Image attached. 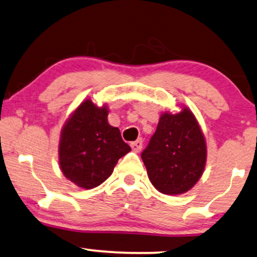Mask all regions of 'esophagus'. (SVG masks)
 I'll use <instances>...</instances> for the list:
<instances>
[{"instance_id": "obj_1", "label": "esophagus", "mask_w": 257, "mask_h": 257, "mask_svg": "<svg viewBox=\"0 0 257 257\" xmlns=\"http://www.w3.org/2000/svg\"><path fill=\"white\" fill-rule=\"evenodd\" d=\"M142 146H144V141H142V139H138L137 141H133L131 144L132 150L134 151V152H140L142 150Z\"/></svg>"}]
</instances>
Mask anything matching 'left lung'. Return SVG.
I'll list each match as a JSON object with an SVG mask.
<instances>
[{"label":"left lung","instance_id":"1","mask_svg":"<svg viewBox=\"0 0 257 257\" xmlns=\"http://www.w3.org/2000/svg\"><path fill=\"white\" fill-rule=\"evenodd\" d=\"M206 141L195 116L187 107L160 116L157 131L141 153L151 183L166 195L188 191L206 165Z\"/></svg>","mask_w":257,"mask_h":257}]
</instances>
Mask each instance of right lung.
Instances as JSON below:
<instances>
[{"instance_id": "right-lung-1", "label": "right lung", "mask_w": 257, "mask_h": 257, "mask_svg": "<svg viewBox=\"0 0 257 257\" xmlns=\"http://www.w3.org/2000/svg\"><path fill=\"white\" fill-rule=\"evenodd\" d=\"M131 151L119 129L107 123L106 106L98 107L86 99L62 129L58 157L69 181L92 189L106 181L118 159Z\"/></svg>"}]
</instances>
